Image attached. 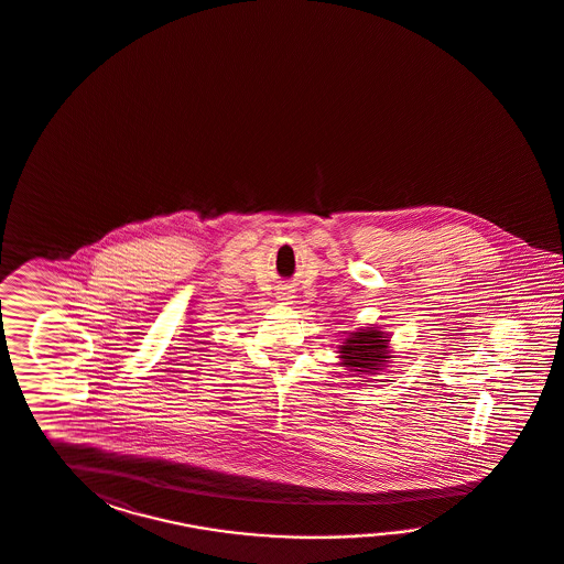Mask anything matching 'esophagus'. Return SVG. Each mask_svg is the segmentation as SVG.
I'll return each mask as SVG.
<instances>
[{"mask_svg": "<svg viewBox=\"0 0 564 564\" xmlns=\"http://www.w3.org/2000/svg\"><path fill=\"white\" fill-rule=\"evenodd\" d=\"M278 299H280V301L289 302L290 299H292V290H280V292H278Z\"/></svg>", "mask_w": 564, "mask_h": 564, "instance_id": "obj_1", "label": "esophagus"}]
</instances>
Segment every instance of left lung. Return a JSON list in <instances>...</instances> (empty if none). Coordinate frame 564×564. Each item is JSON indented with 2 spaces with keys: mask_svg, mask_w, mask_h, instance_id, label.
<instances>
[{
  "mask_svg": "<svg viewBox=\"0 0 564 564\" xmlns=\"http://www.w3.org/2000/svg\"><path fill=\"white\" fill-rule=\"evenodd\" d=\"M392 335L381 330L380 327H359L349 330L347 337L340 343L339 366L347 367V371L357 373L359 378L369 380L371 376H380L383 369L392 364Z\"/></svg>",
  "mask_w": 564,
  "mask_h": 564,
  "instance_id": "left-lung-1",
  "label": "left lung"
}]
</instances>
